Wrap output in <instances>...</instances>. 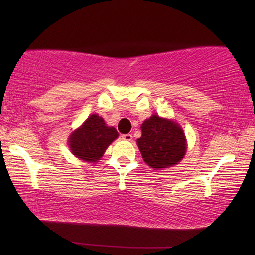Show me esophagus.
I'll return each instance as SVG.
<instances>
[{
    "instance_id": "1",
    "label": "esophagus",
    "mask_w": 255,
    "mask_h": 255,
    "mask_svg": "<svg viewBox=\"0 0 255 255\" xmlns=\"http://www.w3.org/2000/svg\"><path fill=\"white\" fill-rule=\"evenodd\" d=\"M121 137H122V139H123V140H126V141H130V140L133 139V136L130 135V134H126V135H122Z\"/></svg>"
}]
</instances>
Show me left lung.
Returning a JSON list of instances; mask_svg holds the SVG:
<instances>
[{
  "mask_svg": "<svg viewBox=\"0 0 255 255\" xmlns=\"http://www.w3.org/2000/svg\"><path fill=\"white\" fill-rule=\"evenodd\" d=\"M137 145L144 163L153 169L169 168L180 163L187 144L183 129L173 120L152 115L140 127Z\"/></svg>",
  "mask_w": 255,
  "mask_h": 255,
  "instance_id": "8db88e82",
  "label": "left lung"
}]
</instances>
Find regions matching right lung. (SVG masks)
Segmentation results:
<instances>
[{"label":"right lung","instance_id":"right-lung-1","mask_svg":"<svg viewBox=\"0 0 255 255\" xmlns=\"http://www.w3.org/2000/svg\"><path fill=\"white\" fill-rule=\"evenodd\" d=\"M119 134L115 128L107 127L104 119L92 114L69 137V148L75 157L96 163Z\"/></svg>","mask_w":255,"mask_h":255}]
</instances>
